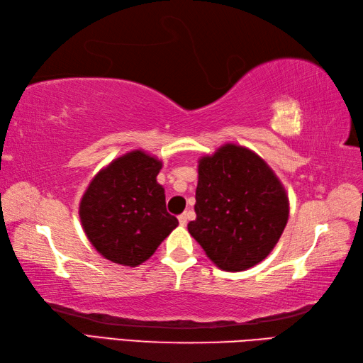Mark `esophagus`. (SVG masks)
<instances>
[{"instance_id": "1", "label": "esophagus", "mask_w": 363, "mask_h": 363, "mask_svg": "<svg viewBox=\"0 0 363 363\" xmlns=\"http://www.w3.org/2000/svg\"><path fill=\"white\" fill-rule=\"evenodd\" d=\"M177 220H179L181 226H186L187 225V220H189V214H187V212H184V214H181L179 217H177Z\"/></svg>"}]
</instances>
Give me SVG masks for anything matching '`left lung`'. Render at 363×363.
I'll return each mask as SVG.
<instances>
[{
    "label": "left lung",
    "instance_id": "8db88e82",
    "mask_svg": "<svg viewBox=\"0 0 363 363\" xmlns=\"http://www.w3.org/2000/svg\"><path fill=\"white\" fill-rule=\"evenodd\" d=\"M189 233L222 271L240 272L272 252L288 223L285 187L258 154L226 143L198 162Z\"/></svg>",
    "mask_w": 363,
    "mask_h": 363
}]
</instances>
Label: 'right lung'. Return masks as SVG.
Listing matches in <instances>:
<instances>
[{
  "mask_svg": "<svg viewBox=\"0 0 363 363\" xmlns=\"http://www.w3.org/2000/svg\"><path fill=\"white\" fill-rule=\"evenodd\" d=\"M162 162L141 149L101 169L80 201L82 226L104 258L135 267L152 257L179 222L157 182Z\"/></svg>",
  "mask_w": 363,
  "mask_h": 363,
  "instance_id": "obj_1",
  "label": "right lung"
}]
</instances>
